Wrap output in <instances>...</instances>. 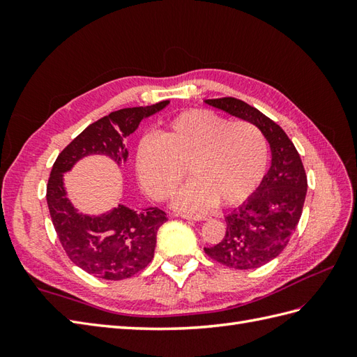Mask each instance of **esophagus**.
Masks as SVG:
<instances>
[{
    "instance_id": "1",
    "label": "esophagus",
    "mask_w": 357,
    "mask_h": 357,
    "mask_svg": "<svg viewBox=\"0 0 357 357\" xmlns=\"http://www.w3.org/2000/svg\"><path fill=\"white\" fill-rule=\"evenodd\" d=\"M174 216L188 219V221H206V219H208L207 216H195V215H174Z\"/></svg>"
}]
</instances>
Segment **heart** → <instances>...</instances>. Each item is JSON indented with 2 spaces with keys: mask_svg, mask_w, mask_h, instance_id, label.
<instances>
[{
  "mask_svg": "<svg viewBox=\"0 0 357 357\" xmlns=\"http://www.w3.org/2000/svg\"><path fill=\"white\" fill-rule=\"evenodd\" d=\"M136 170L156 199H167L185 176L192 181L174 193V208L201 213L219 202L242 204L261 184L268 146L247 121L230 123L210 110H188L172 118L161 136L144 135L136 146Z\"/></svg>",
  "mask_w": 357,
  "mask_h": 357,
  "instance_id": "1",
  "label": "heart"
}]
</instances>
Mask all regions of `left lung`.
Segmentation results:
<instances>
[{"label":"left lung","mask_w":357,"mask_h":357,"mask_svg":"<svg viewBox=\"0 0 357 357\" xmlns=\"http://www.w3.org/2000/svg\"><path fill=\"white\" fill-rule=\"evenodd\" d=\"M206 104L255 124L271 151V165L248 199L225 216L224 239L206 247L211 259L236 270L259 268L278 257L298 225L307 195V174L294 144L275 121L236 98Z\"/></svg>","instance_id":"1"}]
</instances>
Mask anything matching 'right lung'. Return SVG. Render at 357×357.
I'll return each instance as SVG.
<instances>
[{"instance_id": "add662e5", "label": "right lung", "mask_w": 357, "mask_h": 357, "mask_svg": "<svg viewBox=\"0 0 357 357\" xmlns=\"http://www.w3.org/2000/svg\"><path fill=\"white\" fill-rule=\"evenodd\" d=\"M169 104L170 101H161L147 107L112 112L86 127L52 167L45 198L53 227L72 262L96 278L121 280L146 268L153 259L156 233L167 221V215L158 207L133 208L126 204L98 215L82 213L69 199L64 174L81 159L96 155L112 159L118 167L126 165L127 136L142 119Z\"/></svg>"}]
</instances>
